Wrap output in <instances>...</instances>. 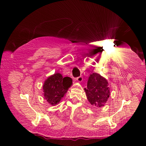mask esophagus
Here are the masks:
<instances>
[{"label":"esophagus","instance_id":"esophagus-1","mask_svg":"<svg viewBox=\"0 0 146 146\" xmlns=\"http://www.w3.org/2000/svg\"><path fill=\"white\" fill-rule=\"evenodd\" d=\"M76 80L78 81V82H82V81L83 80V76H78V77H77L76 78Z\"/></svg>","mask_w":146,"mask_h":146}]
</instances>
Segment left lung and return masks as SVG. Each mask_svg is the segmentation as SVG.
<instances>
[{
    "label": "left lung",
    "mask_w": 146,
    "mask_h": 146,
    "mask_svg": "<svg viewBox=\"0 0 146 146\" xmlns=\"http://www.w3.org/2000/svg\"><path fill=\"white\" fill-rule=\"evenodd\" d=\"M84 90L91 104L98 108L104 106L110 97V91L107 80L96 73L90 75L87 88Z\"/></svg>",
    "instance_id": "1"
}]
</instances>
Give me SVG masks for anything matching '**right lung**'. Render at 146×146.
<instances>
[{
    "label": "right lung",
    "instance_id": "obj_1",
    "mask_svg": "<svg viewBox=\"0 0 146 146\" xmlns=\"http://www.w3.org/2000/svg\"><path fill=\"white\" fill-rule=\"evenodd\" d=\"M72 84V79L63 77L60 73L51 75L45 81L43 86L44 98L49 104L55 106L60 102Z\"/></svg>",
    "mask_w": 146,
    "mask_h": 146
}]
</instances>
